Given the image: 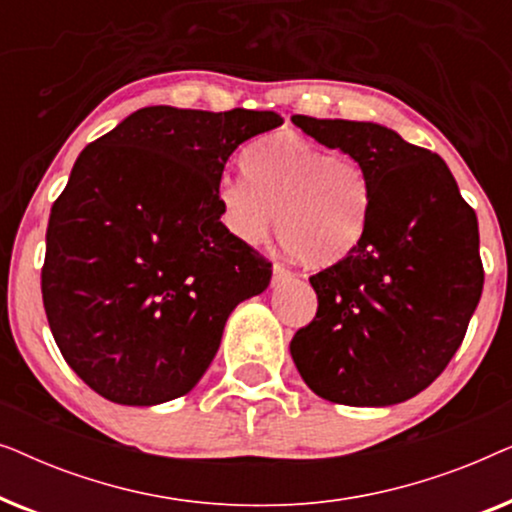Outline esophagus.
Returning <instances> with one entry per match:
<instances>
[{
    "mask_svg": "<svg viewBox=\"0 0 512 512\" xmlns=\"http://www.w3.org/2000/svg\"><path fill=\"white\" fill-rule=\"evenodd\" d=\"M291 277H293L291 270H286L284 265H277L275 263V268H272V286H279L282 282H289Z\"/></svg>",
    "mask_w": 512,
    "mask_h": 512,
    "instance_id": "1",
    "label": "esophagus"
}]
</instances>
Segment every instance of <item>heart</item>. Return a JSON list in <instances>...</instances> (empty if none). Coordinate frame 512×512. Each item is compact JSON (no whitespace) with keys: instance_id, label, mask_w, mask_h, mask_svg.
Here are the masks:
<instances>
[{"instance_id":"heart-1","label":"heart","mask_w":512,"mask_h":512,"mask_svg":"<svg viewBox=\"0 0 512 512\" xmlns=\"http://www.w3.org/2000/svg\"><path fill=\"white\" fill-rule=\"evenodd\" d=\"M244 177L219 181L221 221L237 242L258 247L275 230L310 268H331L359 247L370 186L349 156H331L293 130L272 132L242 151Z\"/></svg>"}]
</instances>
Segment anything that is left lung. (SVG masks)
Instances as JSON below:
<instances>
[{
    "mask_svg": "<svg viewBox=\"0 0 512 512\" xmlns=\"http://www.w3.org/2000/svg\"><path fill=\"white\" fill-rule=\"evenodd\" d=\"M363 167L368 226L345 261L310 277L317 317L293 335L300 377L326 401L384 408L424 391L480 303V235L438 153L377 123L291 116Z\"/></svg>",
    "mask_w": 512,
    "mask_h": 512,
    "instance_id": "1",
    "label": "left lung"
}]
</instances>
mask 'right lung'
<instances>
[{
	"label": "right lung",
	"mask_w": 512,
	"mask_h": 512,
	"mask_svg": "<svg viewBox=\"0 0 512 512\" xmlns=\"http://www.w3.org/2000/svg\"><path fill=\"white\" fill-rule=\"evenodd\" d=\"M275 111L144 107L81 151L46 230L41 293L69 368L121 405L191 391L242 300L272 270L221 223L237 146L282 125Z\"/></svg>",
	"instance_id": "obj_1"
}]
</instances>
